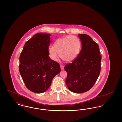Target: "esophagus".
<instances>
[{
	"mask_svg": "<svg viewBox=\"0 0 122 122\" xmlns=\"http://www.w3.org/2000/svg\"><path fill=\"white\" fill-rule=\"evenodd\" d=\"M60 67H61V70H63L64 69V65L63 64H61L60 65Z\"/></svg>",
	"mask_w": 122,
	"mask_h": 122,
	"instance_id": "1",
	"label": "esophagus"
}]
</instances>
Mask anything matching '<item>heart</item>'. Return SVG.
<instances>
[{
    "label": "heart",
    "instance_id": "b5f03b06",
    "mask_svg": "<svg viewBox=\"0 0 122 122\" xmlns=\"http://www.w3.org/2000/svg\"><path fill=\"white\" fill-rule=\"evenodd\" d=\"M81 47L80 38L76 36H70L56 40L52 47L49 49L48 53L50 57L53 60L57 59L58 53L64 61L70 62L78 56Z\"/></svg>",
    "mask_w": 122,
    "mask_h": 122
}]
</instances>
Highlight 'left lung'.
<instances>
[{
    "mask_svg": "<svg viewBox=\"0 0 122 122\" xmlns=\"http://www.w3.org/2000/svg\"><path fill=\"white\" fill-rule=\"evenodd\" d=\"M82 49L72 63L67 64L64 70L67 73L65 82L68 89L74 93L85 92L95 84L101 71L98 45L86 34H79Z\"/></svg>",
    "mask_w": 122,
    "mask_h": 122,
    "instance_id": "1",
    "label": "left lung"
}]
</instances>
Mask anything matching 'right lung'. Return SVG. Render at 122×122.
<instances>
[{
    "instance_id": "obj_1",
    "label": "right lung",
    "mask_w": 122,
    "mask_h": 122,
    "mask_svg": "<svg viewBox=\"0 0 122 122\" xmlns=\"http://www.w3.org/2000/svg\"><path fill=\"white\" fill-rule=\"evenodd\" d=\"M50 36L34 35L26 42L20 56V73L26 87L35 93L45 92L61 70L59 64L49 56Z\"/></svg>"
}]
</instances>
